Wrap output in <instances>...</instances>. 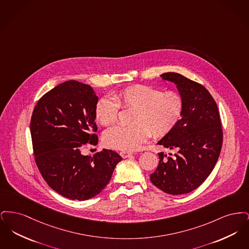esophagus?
Here are the masks:
<instances>
[{"label":"esophagus","mask_w":249,"mask_h":249,"mask_svg":"<svg viewBox=\"0 0 249 249\" xmlns=\"http://www.w3.org/2000/svg\"><path fill=\"white\" fill-rule=\"evenodd\" d=\"M132 153H130V152H127V151H122V152H120V156L123 158V159H126V158H129L130 156H131Z\"/></svg>","instance_id":"esophagus-1"}]
</instances>
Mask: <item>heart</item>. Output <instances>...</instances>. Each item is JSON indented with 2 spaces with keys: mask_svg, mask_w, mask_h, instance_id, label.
I'll list each match as a JSON object with an SVG mask.
<instances>
[{
  "mask_svg": "<svg viewBox=\"0 0 249 249\" xmlns=\"http://www.w3.org/2000/svg\"><path fill=\"white\" fill-rule=\"evenodd\" d=\"M119 107L134 108L131 126H115L106 130L103 141L107 147L132 151L138 149L150 136H164L178 125L182 117L184 101L176 91L162 92L145 85H133L115 93L104 96L96 104L95 117L104 126L118 120Z\"/></svg>",
  "mask_w": 249,
  "mask_h": 249,
  "instance_id": "1",
  "label": "heart"
}]
</instances>
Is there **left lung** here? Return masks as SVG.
Instances as JSON below:
<instances>
[{
  "instance_id": "obj_1",
  "label": "left lung",
  "mask_w": 249,
  "mask_h": 249,
  "mask_svg": "<svg viewBox=\"0 0 249 249\" xmlns=\"http://www.w3.org/2000/svg\"><path fill=\"white\" fill-rule=\"evenodd\" d=\"M160 77L177 86L184 109L178 125L158 142L176 153H159L150 180L165 193L181 195L196 190L212 173L222 146L221 122L213 97L201 84L172 71Z\"/></svg>"
}]
</instances>
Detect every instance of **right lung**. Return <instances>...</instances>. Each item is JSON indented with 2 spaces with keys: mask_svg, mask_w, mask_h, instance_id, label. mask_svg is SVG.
<instances>
[{
  "mask_svg": "<svg viewBox=\"0 0 249 249\" xmlns=\"http://www.w3.org/2000/svg\"><path fill=\"white\" fill-rule=\"evenodd\" d=\"M98 96L89 85L75 80L59 84L37 103L31 119V135L37 167L48 186L78 201L98 195L122 160L103 149L93 157L81 150L98 137L95 107Z\"/></svg>",
  "mask_w": 249,
  "mask_h": 249,
  "instance_id": "right-lung-1",
  "label": "right lung"
}]
</instances>
